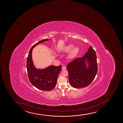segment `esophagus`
Instances as JSON below:
<instances>
[{
	"instance_id": "obj_1",
	"label": "esophagus",
	"mask_w": 123,
	"mask_h": 123,
	"mask_svg": "<svg viewBox=\"0 0 123 123\" xmlns=\"http://www.w3.org/2000/svg\"><path fill=\"white\" fill-rule=\"evenodd\" d=\"M66 67L65 66H63L62 67V70H65V69H66Z\"/></svg>"
}]
</instances>
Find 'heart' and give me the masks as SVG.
Segmentation results:
<instances>
[{
  "label": "heart",
  "instance_id": "1",
  "mask_svg": "<svg viewBox=\"0 0 123 123\" xmlns=\"http://www.w3.org/2000/svg\"><path fill=\"white\" fill-rule=\"evenodd\" d=\"M74 45L70 44L65 46L63 48V51L65 52H68L70 51L71 49H72V50H72L70 52L68 55V56L70 58H73L75 57L79 52V48L76 47L74 48Z\"/></svg>",
  "mask_w": 123,
  "mask_h": 123
}]
</instances>
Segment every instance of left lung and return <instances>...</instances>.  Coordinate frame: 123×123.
Listing matches in <instances>:
<instances>
[{"label":"left lung","instance_id":"left-lung-1","mask_svg":"<svg viewBox=\"0 0 123 123\" xmlns=\"http://www.w3.org/2000/svg\"><path fill=\"white\" fill-rule=\"evenodd\" d=\"M87 60L90 63L87 69L85 61ZM70 84L75 88L89 86L94 79L98 71L96 53L90 45L88 51L82 57H78L67 65Z\"/></svg>","mask_w":123,"mask_h":123}]
</instances>
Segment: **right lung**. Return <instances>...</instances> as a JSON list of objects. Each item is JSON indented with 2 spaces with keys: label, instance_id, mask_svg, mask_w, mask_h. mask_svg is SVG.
Here are the masks:
<instances>
[{
  "label": "right lung",
  "instance_id": "right-lung-1",
  "mask_svg": "<svg viewBox=\"0 0 123 123\" xmlns=\"http://www.w3.org/2000/svg\"><path fill=\"white\" fill-rule=\"evenodd\" d=\"M48 40L45 39L34 45L30 49L27 60V71L30 82L38 89L45 91H50L55 87L62 66H50L45 69H36L33 64L31 54L36 45Z\"/></svg>",
  "mask_w": 123,
  "mask_h": 123
}]
</instances>
